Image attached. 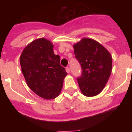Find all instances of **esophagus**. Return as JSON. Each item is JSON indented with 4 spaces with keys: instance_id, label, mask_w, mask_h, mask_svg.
Returning <instances> with one entry per match:
<instances>
[{
    "instance_id": "34e87169",
    "label": "esophagus",
    "mask_w": 132,
    "mask_h": 132,
    "mask_svg": "<svg viewBox=\"0 0 132 132\" xmlns=\"http://www.w3.org/2000/svg\"><path fill=\"white\" fill-rule=\"evenodd\" d=\"M66 72L68 73H70V71H71V70H70V68H69V67H66Z\"/></svg>"
}]
</instances>
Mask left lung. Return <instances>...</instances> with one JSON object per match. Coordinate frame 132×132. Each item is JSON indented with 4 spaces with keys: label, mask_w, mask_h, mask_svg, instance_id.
<instances>
[{
    "label": "left lung",
    "mask_w": 132,
    "mask_h": 132,
    "mask_svg": "<svg viewBox=\"0 0 132 132\" xmlns=\"http://www.w3.org/2000/svg\"><path fill=\"white\" fill-rule=\"evenodd\" d=\"M75 57L81 66L77 78L82 93L88 97L97 95L105 88L112 71L110 52L96 41L84 38L73 45Z\"/></svg>",
    "instance_id": "8db88e82"
}]
</instances>
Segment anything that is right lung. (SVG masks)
<instances>
[{"mask_svg":"<svg viewBox=\"0 0 132 132\" xmlns=\"http://www.w3.org/2000/svg\"><path fill=\"white\" fill-rule=\"evenodd\" d=\"M53 44L44 38L28 44L20 59L22 71L32 90L44 99L56 97L67 75L61 66L60 56L55 55Z\"/></svg>","mask_w":132,"mask_h":132,"instance_id":"add662e5","label":"right lung"}]
</instances>
